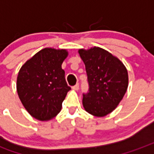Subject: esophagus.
Listing matches in <instances>:
<instances>
[{"label": "esophagus", "instance_id": "obj_1", "mask_svg": "<svg viewBox=\"0 0 154 154\" xmlns=\"http://www.w3.org/2000/svg\"><path fill=\"white\" fill-rule=\"evenodd\" d=\"M72 89H73L74 91H78V90H79V84H78V83L76 84L75 86H72Z\"/></svg>", "mask_w": 154, "mask_h": 154}]
</instances>
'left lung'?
I'll return each instance as SVG.
<instances>
[{"label": "left lung", "mask_w": 154, "mask_h": 154, "mask_svg": "<svg viewBox=\"0 0 154 154\" xmlns=\"http://www.w3.org/2000/svg\"><path fill=\"white\" fill-rule=\"evenodd\" d=\"M86 66L89 90L83 94V107L95 117L112 112L128 87L126 67L117 57L100 47L78 51Z\"/></svg>", "instance_id": "left-lung-1"}]
</instances>
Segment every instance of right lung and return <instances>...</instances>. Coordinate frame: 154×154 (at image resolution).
I'll return each instance as SVG.
<instances>
[{
  "instance_id": "obj_1",
  "label": "right lung",
  "mask_w": 154,
  "mask_h": 154,
  "mask_svg": "<svg viewBox=\"0 0 154 154\" xmlns=\"http://www.w3.org/2000/svg\"><path fill=\"white\" fill-rule=\"evenodd\" d=\"M66 50L45 48L21 67L17 77V92L28 113L37 120L48 121L61 110L71 87L62 69Z\"/></svg>"
}]
</instances>
